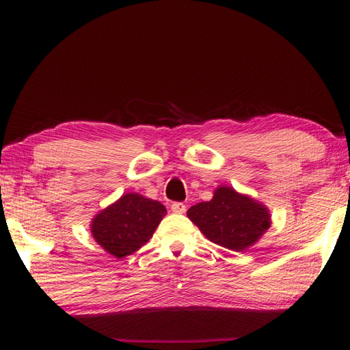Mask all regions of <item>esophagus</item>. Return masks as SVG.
I'll list each match as a JSON object with an SVG mask.
<instances>
[{"instance_id":"34e87169","label":"esophagus","mask_w":350,"mask_h":350,"mask_svg":"<svg viewBox=\"0 0 350 350\" xmlns=\"http://www.w3.org/2000/svg\"><path fill=\"white\" fill-rule=\"evenodd\" d=\"M170 209H172V213H175V214H185L186 213V204L181 203V202H175V203H172Z\"/></svg>"}]
</instances>
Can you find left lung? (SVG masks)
I'll return each mask as SVG.
<instances>
[{
	"instance_id": "1",
	"label": "left lung",
	"mask_w": 350,
	"mask_h": 350,
	"mask_svg": "<svg viewBox=\"0 0 350 350\" xmlns=\"http://www.w3.org/2000/svg\"><path fill=\"white\" fill-rule=\"evenodd\" d=\"M187 217L206 239L232 251L248 250L271 225L267 206L229 186L217 187L213 200L189 208Z\"/></svg>"
}]
</instances>
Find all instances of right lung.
Here are the masks:
<instances>
[{
    "label": "right lung",
    "instance_id": "right-lung-1",
    "mask_svg": "<svg viewBox=\"0 0 350 350\" xmlns=\"http://www.w3.org/2000/svg\"><path fill=\"white\" fill-rule=\"evenodd\" d=\"M165 213L157 200L129 192L94 215L91 234L107 253L122 259L152 239Z\"/></svg>",
    "mask_w": 350,
    "mask_h": 350
}]
</instances>
